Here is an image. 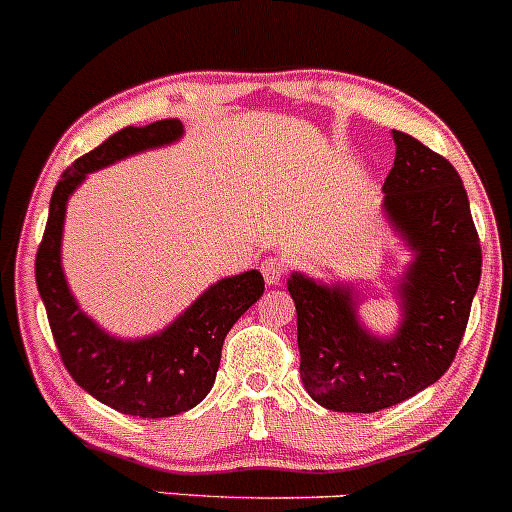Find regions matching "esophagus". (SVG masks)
<instances>
[{
    "instance_id": "obj_1",
    "label": "esophagus",
    "mask_w": 512,
    "mask_h": 512,
    "mask_svg": "<svg viewBox=\"0 0 512 512\" xmlns=\"http://www.w3.org/2000/svg\"><path fill=\"white\" fill-rule=\"evenodd\" d=\"M261 273H263V278H266L268 285H278L280 278L285 276V263L276 256H268L266 261L261 263Z\"/></svg>"
}]
</instances>
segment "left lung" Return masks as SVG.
Listing matches in <instances>:
<instances>
[{
    "label": "left lung",
    "mask_w": 512,
    "mask_h": 512,
    "mask_svg": "<svg viewBox=\"0 0 512 512\" xmlns=\"http://www.w3.org/2000/svg\"><path fill=\"white\" fill-rule=\"evenodd\" d=\"M383 192L390 222L415 249L400 285L403 324L376 339L356 320L349 288L295 273L300 378L334 412H378L432 386L452 366L481 280V244L469 197L452 163L403 131Z\"/></svg>",
    "instance_id": "left-lung-1"
}]
</instances>
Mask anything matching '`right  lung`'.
<instances>
[{
    "instance_id": "add662e5",
    "label": "right lung",
    "mask_w": 512,
    "mask_h": 512,
    "mask_svg": "<svg viewBox=\"0 0 512 512\" xmlns=\"http://www.w3.org/2000/svg\"><path fill=\"white\" fill-rule=\"evenodd\" d=\"M183 124L161 119L148 126H126L104 144L80 156L58 180L48 210L46 232L36 251V285L46 305L58 354L80 388L124 415H180L210 393L222 344L234 322L263 295V276L246 271L224 278L202 293L166 332L139 342L104 334L70 295L60 268V236L68 197L87 173L119 158L180 139Z\"/></svg>"
}]
</instances>
